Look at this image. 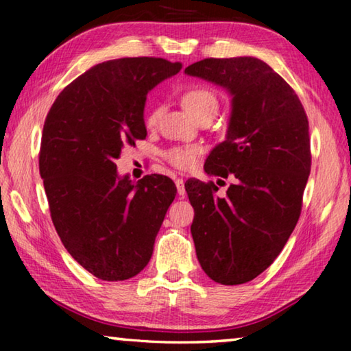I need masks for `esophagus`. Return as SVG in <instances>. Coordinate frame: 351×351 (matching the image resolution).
I'll return each instance as SVG.
<instances>
[{"label": "esophagus", "instance_id": "1", "mask_svg": "<svg viewBox=\"0 0 351 351\" xmlns=\"http://www.w3.org/2000/svg\"><path fill=\"white\" fill-rule=\"evenodd\" d=\"M175 184H176L178 195H180V197H184V195H186V186H184V181L178 178V180H175Z\"/></svg>", "mask_w": 351, "mask_h": 351}]
</instances>
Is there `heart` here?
I'll use <instances>...</instances> for the list:
<instances>
[{
  "mask_svg": "<svg viewBox=\"0 0 351 351\" xmlns=\"http://www.w3.org/2000/svg\"><path fill=\"white\" fill-rule=\"evenodd\" d=\"M182 106L187 110L190 116L198 119L203 114H215L218 110V99L210 90L204 86H193L184 91L181 97ZM159 116V110L153 108L150 110L147 116V125L152 127L156 123ZM199 153V148L197 145H186V147H175L165 153L167 161L175 165L176 169H190L197 162V156Z\"/></svg>",
  "mask_w": 351,
  "mask_h": 351,
  "instance_id": "1",
  "label": "heart"
}]
</instances>
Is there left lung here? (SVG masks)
<instances>
[{
	"instance_id": "1",
	"label": "left lung",
	"mask_w": 351,
	"mask_h": 351,
	"mask_svg": "<svg viewBox=\"0 0 351 351\" xmlns=\"http://www.w3.org/2000/svg\"><path fill=\"white\" fill-rule=\"evenodd\" d=\"M184 73L232 97L226 139L204 170L234 182L224 198L195 178L186 190L201 268L217 283L241 285L277 258L300 217L311 170L308 119L293 88L255 57L204 58Z\"/></svg>"
}]
</instances>
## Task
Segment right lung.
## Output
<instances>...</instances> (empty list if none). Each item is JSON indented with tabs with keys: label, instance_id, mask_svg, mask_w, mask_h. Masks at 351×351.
I'll return each mask as SVG.
<instances>
[{
	"label": "right lung",
	"instance_id": "right-lung-1",
	"mask_svg": "<svg viewBox=\"0 0 351 351\" xmlns=\"http://www.w3.org/2000/svg\"><path fill=\"white\" fill-rule=\"evenodd\" d=\"M180 62L133 57L99 63L69 83L51 106L40 175L52 223L77 263L106 282L145 268L175 199L167 176L133 182L117 173L122 148L145 139L147 94L181 71Z\"/></svg>",
	"mask_w": 351,
	"mask_h": 351
}]
</instances>
